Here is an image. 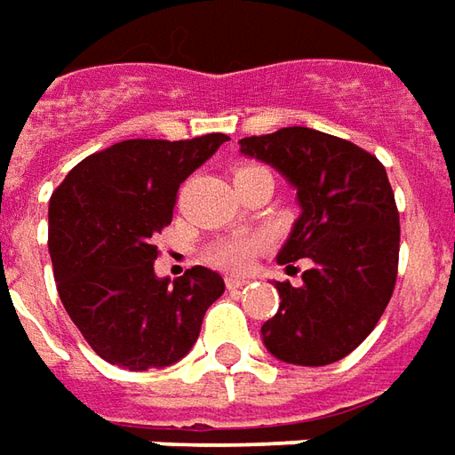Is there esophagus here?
<instances>
[{
    "label": "esophagus",
    "instance_id": "1",
    "mask_svg": "<svg viewBox=\"0 0 455 455\" xmlns=\"http://www.w3.org/2000/svg\"><path fill=\"white\" fill-rule=\"evenodd\" d=\"M246 283H249L246 278H236V275H228L227 288H228V291H238V288H243Z\"/></svg>",
    "mask_w": 455,
    "mask_h": 455
}]
</instances>
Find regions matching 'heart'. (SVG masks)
Masks as SVG:
<instances>
[{"mask_svg":"<svg viewBox=\"0 0 455 455\" xmlns=\"http://www.w3.org/2000/svg\"><path fill=\"white\" fill-rule=\"evenodd\" d=\"M263 246H266V236H231L227 241H219L217 246L209 251V259L228 271H243Z\"/></svg>","mask_w":455,"mask_h":455,"instance_id":"b5f03b06","label":"heart"}]
</instances>
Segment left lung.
I'll list each match as a JSON object with an SVG mask.
<instances>
[{
  "mask_svg": "<svg viewBox=\"0 0 455 455\" xmlns=\"http://www.w3.org/2000/svg\"><path fill=\"white\" fill-rule=\"evenodd\" d=\"M295 189L300 217L278 263L307 259L303 285L275 283L278 313L260 327L273 357L323 367L347 357L379 323L396 283L399 212L384 164L349 140L281 128L238 140Z\"/></svg>",
  "mask_w": 455,
  "mask_h": 455,
  "instance_id": "8db88e82",
  "label": "left lung"
}]
</instances>
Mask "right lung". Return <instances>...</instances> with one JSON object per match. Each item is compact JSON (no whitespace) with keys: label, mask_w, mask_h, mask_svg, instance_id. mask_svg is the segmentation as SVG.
I'll list each match as a JSON object with an SVG mask.
<instances>
[{"label":"right lung","mask_w":455,"mask_h":455,"mask_svg":"<svg viewBox=\"0 0 455 455\" xmlns=\"http://www.w3.org/2000/svg\"><path fill=\"white\" fill-rule=\"evenodd\" d=\"M228 135L125 140L78 162L49 202V253L61 303L110 364L170 367L195 347L224 278L195 266L157 278L155 234L172 221L177 189Z\"/></svg>","instance_id":"add662e5"}]
</instances>
